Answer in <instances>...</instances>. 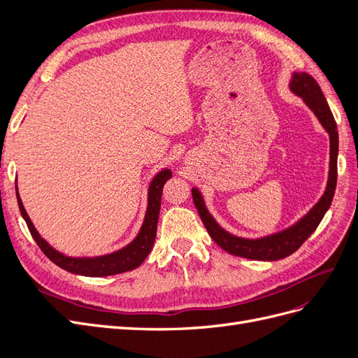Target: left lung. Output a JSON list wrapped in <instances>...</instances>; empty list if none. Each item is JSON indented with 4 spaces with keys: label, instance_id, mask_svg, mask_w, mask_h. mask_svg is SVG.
<instances>
[{
    "label": "left lung",
    "instance_id": "obj_1",
    "mask_svg": "<svg viewBox=\"0 0 358 358\" xmlns=\"http://www.w3.org/2000/svg\"><path fill=\"white\" fill-rule=\"evenodd\" d=\"M289 91L300 96L309 109L317 116L321 127L326 129L329 138H330V164H329V179L326 191L321 196V199L312 206L310 210L303 215L299 221L287 229L255 237V239H249V237H241L231 234L216 222V220L210 215V212L206 208L204 199L199 188L194 187L191 189L192 200L199 210L200 218L208 230L209 236L215 241V243L221 246L224 251L231 255L243 257L249 259H258V262H275V259L285 258L296 252L297 249L305 243L308 237L317 230L324 215L329 210L330 204L333 201L336 182H338V154H339V134H338V125L334 122L333 113L329 107V103L324 96L320 85L317 80L309 76L308 73H299L292 71L291 80L288 85Z\"/></svg>",
    "mask_w": 358,
    "mask_h": 358
}]
</instances>
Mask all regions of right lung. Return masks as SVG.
Segmentation results:
<instances>
[{
	"instance_id": "add662e5",
	"label": "right lung",
	"mask_w": 358,
	"mask_h": 358,
	"mask_svg": "<svg viewBox=\"0 0 358 358\" xmlns=\"http://www.w3.org/2000/svg\"><path fill=\"white\" fill-rule=\"evenodd\" d=\"M170 178H171V170L162 169L152 178V180H150L149 188H148V208L145 213V220L134 239L127 246L117 249L115 252L96 255V257H70L59 252L58 249H55L53 246H50L49 242L40 236V233L36 230L34 224H32V221L29 220V216L24 208V203L20 200V196L17 192V185H16V197H17L19 210L22 213V218L28 225V230L32 236V239L37 242L41 251L46 254V257L50 259V262H53L61 268L67 270V272L74 275L101 278V276L124 273V272H128V270H134L145 262L155 242L162 187H164V183Z\"/></svg>"
}]
</instances>
